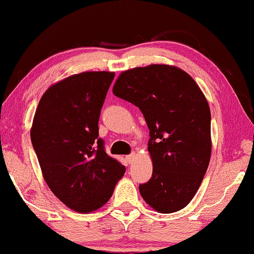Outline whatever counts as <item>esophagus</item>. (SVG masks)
Listing matches in <instances>:
<instances>
[{
	"label": "esophagus",
	"mask_w": 254,
	"mask_h": 254,
	"mask_svg": "<svg viewBox=\"0 0 254 254\" xmlns=\"http://www.w3.org/2000/svg\"><path fill=\"white\" fill-rule=\"evenodd\" d=\"M134 158H136V155H134V153H130V155L127 156V160L129 162V164H132Z\"/></svg>",
	"instance_id": "esophagus-1"
}]
</instances>
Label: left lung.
Listing matches in <instances>:
<instances>
[{"instance_id": "left-lung-1", "label": "left lung", "mask_w": 254, "mask_h": 254, "mask_svg": "<svg viewBox=\"0 0 254 254\" xmlns=\"http://www.w3.org/2000/svg\"><path fill=\"white\" fill-rule=\"evenodd\" d=\"M112 92L139 108L147 127L153 171L139 185L144 200L162 213L191 201L211 157V112L193 78L179 68L152 64L122 72Z\"/></svg>"}]
</instances>
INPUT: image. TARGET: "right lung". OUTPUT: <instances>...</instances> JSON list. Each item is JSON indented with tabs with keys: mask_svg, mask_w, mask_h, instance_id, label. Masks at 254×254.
<instances>
[{
	"mask_svg": "<svg viewBox=\"0 0 254 254\" xmlns=\"http://www.w3.org/2000/svg\"><path fill=\"white\" fill-rule=\"evenodd\" d=\"M114 77L108 71L70 76L44 92L35 112L30 137L43 177L77 212L103 206L125 172L98 138L99 115Z\"/></svg>",
	"mask_w": 254,
	"mask_h": 254,
	"instance_id": "right-lung-1",
	"label": "right lung"
}]
</instances>
